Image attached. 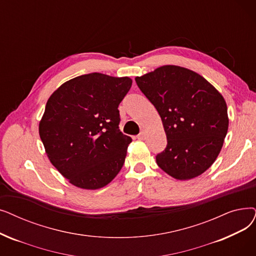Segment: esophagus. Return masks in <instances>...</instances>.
I'll use <instances>...</instances> for the list:
<instances>
[{"label":"esophagus","instance_id":"obj_1","mask_svg":"<svg viewBox=\"0 0 256 256\" xmlns=\"http://www.w3.org/2000/svg\"><path fill=\"white\" fill-rule=\"evenodd\" d=\"M144 137H146V134H144V132H141L140 134L137 136V139H139V140H143V139H144Z\"/></svg>","mask_w":256,"mask_h":256}]
</instances>
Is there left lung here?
Listing matches in <instances>:
<instances>
[{
    "label": "left lung",
    "instance_id": "obj_1",
    "mask_svg": "<svg viewBox=\"0 0 256 256\" xmlns=\"http://www.w3.org/2000/svg\"><path fill=\"white\" fill-rule=\"evenodd\" d=\"M135 80L157 108L168 138L165 150L156 156L159 168L176 180L202 174L227 135L224 97L203 76L179 66H162Z\"/></svg>",
    "mask_w": 256,
    "mask_h": 256
}]
</instances>
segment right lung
Segmentation results:
<instances>
[{
    "mask_svg": "<svg viewBox=\"0 0 256 256\" xmlns=\"http://www.w3.org/2000/svg\"><path fill=\"white\" fill-rule=\"evenodd\" d=\"M132 82L130 77L84 74L48 99L40 137L52 165L74 186L98 190L124 166L132 138L119 130L118 106Z\"/></svg>",
    "mask_w": 256,
    "mask_h": 256,
    "instance_id": "add662e5",
    "label": "right lung"
}]
</instances>
